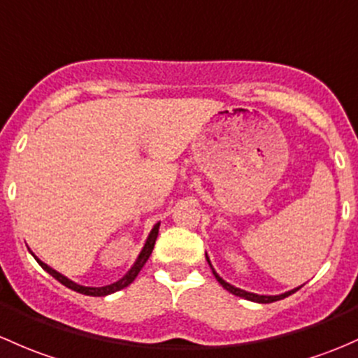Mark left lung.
Instances as JSON below:
<instances>
[{"instance_id":"1","label":"left lung","mask_w":358,"mask_h":358,"mask_svg":"<svg viewBox=\"0 0 358 358\" xmlns=\"http://www.w3.org/2000/svg\"><path fill=\"white\" fill-rule=\"evenodd\" d=\"M206 261L209 262L210 269H213V274H214V278H216V280H217V283H220L221 287H223L224 289H228V292H229V293H233V295L240 296V299L250 300V302H257V303H271V302H276V300L287 299L288 295H292V293H295L296 289H300V288H302V287H299V288H293V289H289V292H285V293H281V295H257V293H250V292H245V289H242V288H236V287H233V285L227 283V281H224L223 278H221L220 274H217L216 271H214L213 264H210V261H209V257H208V254H206Z\"/></svg>"}]
</instances>
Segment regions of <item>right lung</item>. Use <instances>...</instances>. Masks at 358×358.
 <instances>
[{"mask_svg":"<svg viewBox=\"0 0 358 358\" xmlns=\"http://www.w3.org/2000/svg\"><path fill=\"white\" fill-rule=\"evenodd\" d=\"M159 224H161V223H156V224H154V227H152V229H150V233H149L148 240H145L144 247H142L141 254H138V257L135 259L134 266H131V268H130L129 271H127L125 276L120 278V280L115 281V283L106 285V287H82V285L75 283V281H71V280H69V278H66V276H63V274L58 273V271H56V269H52V268H50V266H48V264H44V262L41 261L39 257H36V255L32 254V252H30V254H32L34 259H36V261L39 262L41 268L46 271V273H50L51 276L55 278V280L59 281V283L65 285L66 288L73 289V292H78V293H84V295H90V296H106V295H111V293L118 292V289H123L125 287H129L131 281H134L135 278H137V274L141 273V269L144 268V264H145V262H148V259L150 257V254H152L154 243H156L157 233H159Z\"/></svg>","mask_w":358,"mask_h":358,"instance_id":"right-lung-1","label":"right lung"}]
</instances>
